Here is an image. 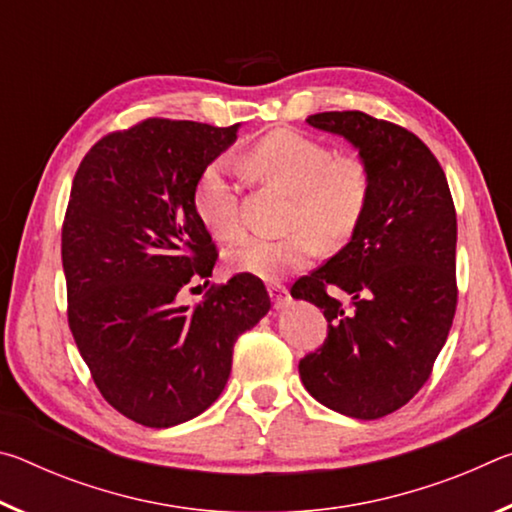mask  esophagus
Here are the masks:
<instances>
[{
    "label": "esophagus",
    "instance_id": "esophagus-1",
    "mask_svg": "<svg viewBox=\"0 0 512 512\" xmlns=\"http://www.w3.org/2000/svg\"><path fill=\"white\" fill-rule=\"evenodd\" d=\"M266 289H268V296H271V300H273L275 309H282V307H287L289 302H291L289 291H287V287H282V284H268Z\"/></svg>",
    "mask_w": 512,
    "mask_h": 512
}]
</instances>
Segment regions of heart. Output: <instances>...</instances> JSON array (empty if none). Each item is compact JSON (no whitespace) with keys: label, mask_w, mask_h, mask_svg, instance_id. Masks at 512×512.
Listing matches in <instances>:
<instances>
[{"label":"heart","mask_w":512,"mask_h":512,"mask_svg":"<svg viewBox=\"0 0 512 512\" xmlns=\"http://www.w3.org/2000/svg\"><path fill=\"white\" fill-rule=\"evenodd\" d=\"M241 162L259 183L291 196L289 228L298 230L282 239L248 237L230 248L225 264L232 273L275 282L302 271L318 255L313 236L327 246H339L350 237L366 207L370 189L366 164L357 155H334L314 137L275 131L250 146ZM194 210L214 239L232 241L241 235L237 185L232 183L228 164L212 162L201 173Z\"/></svg>","instance_id":"b5f03b06"}]
</instances>
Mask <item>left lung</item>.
<instances>
[{
    "label": "left lung",
    "instance_id": "1",
    "mask_svg": "<svg viewBox=\"0 0 512 512\" xmlns=\"http://www.w3.org/2000/svg\"><path fill=\"white\" fill-rule=\"evenodd\" d=\"M307 124L359 151L370 189L348 244L291 287L329 323L325 343L300 359V379L327 409L377 420L420 391L452 327L454 201L443 167L406 128L359 110ZM336 290L349 293L350 310Z\"/></svg>",
    "mask_w": 512,
    "mask_h": 512
}]
</instances>
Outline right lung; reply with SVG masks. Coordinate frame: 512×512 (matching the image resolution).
Returning <instances> with one entry per match:
<instances>
[{
	"instance_id": "right-lung-1",
	"label": "right lung",
	"mask_w": 512,
	"mask_h": 512,
	"mask_svg": "<svg viewBox=\"0 0 512 512\" xmlns=\"http://www.w3.org/2000/svg\"><path fill=\"white\" fill-rule=\"evenodd\" d=\"M237 131L146 119L99 140L74 176L63 223L69 329L106 402L144 427L201 415L228 384L237 339L271 309L246 273L201 305H178L216 264L194 192Z\"/></svg>"
}]
</instances>
